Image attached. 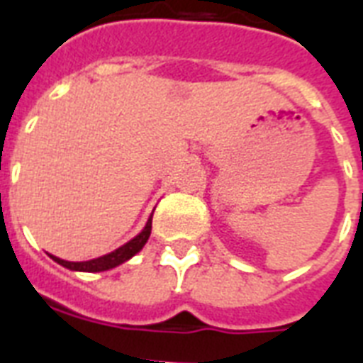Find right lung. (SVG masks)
<instances>
[{"label":"right lung","mask_w":363,"mask_h":363,"mask_svg":"<svg viewBox=\"0 0 363 363\" xmlns=\"http://www.w3.org/2000/svg\"><path fill=\"white\" fill-rule=\"evenodd\" d=\"M150 230H152V216L148 218L147 226L143 228V232L139 233V235H135L131 241H128L125 245H122L121 248L113 250V252L105 254V256H101V258L88 259V262H67V259L56 258V256H52V254H50V258L71 271H88V273H96V271L113 269V267H116V265L128 262L131 256H135V254L145 247V242H147L148 238H150Z\"/></svg>","instance_id":"right-lung-1"}]
</instances>
